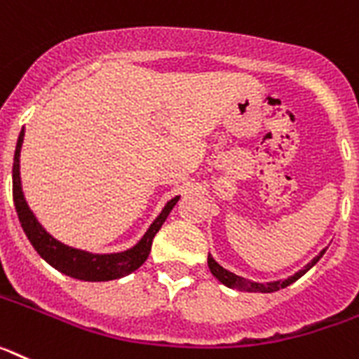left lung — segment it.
Segmentation results:
<instances>
[{
	"mask_svg": "<svg viewBox=\"0 0 359 359\" xmlns=\"http://www.w3.org/2000/svg\"><path fill=\"white\" fill-rule=\"evenodd\" d=\"M327 249L321 250L320 254H318L316 258H312L311 262L305 265V267L302 269V271H298L296 274L289 276V278H285V280H276V281H267V283H259V281H252V280H247V278H241V276L234 274V272L226 271V269H223L219 263L216 262V259L212 258V254H209V258H207V263H209V269L210 272H212V276L216 278L217 281H222L225 287H229V289H236V290H241V292H276V290L280 289H285V287H289L290 283H294L296 280H299L303 274L307 271H311L314 265H316L318 262H320V258L325 254Z\"/></svg>",
	"mask_w": 359,
	"mask_h": 359,
	"instance_id": "obj_1",
	"label": "left lung"
}]
</instances>
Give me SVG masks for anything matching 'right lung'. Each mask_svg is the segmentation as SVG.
I'll use <instances>...</instances> for the list:
<instances>
[{
	"label": "right lung",
	"instance_id": "right-lung-1",
	"mask_svg": "<svg viewBox=\"0 0 359 359\" xmlns=\"http://www.w3.org/2000/svg\"><path fill=\"white\" fill-rule=\"evenodd\" d=\"M23 137H25V128H21L20 137L16 143V152H14V165H12V194H14V205H16V212L20 217V223L25 231L27 238L36 249V252L41 256L45 262L60 271L61 274L70 276L74 280L81 281H110L118 280L128 276L136 269H140L149 258L150 247H152V240H154L156 232L161 229L170 210L174 209V205L177 203L180 196H174L172 200H168L161 212L158 214L154 222L150 223L145 234L142 236V240L137 241L134 247L121 252H109V254H96L88 252V250L74 249L69 245L57 241L54 236L48 234L43 229L41 223L38 222V217L34 216L30 210L29 203L23 194V187H21V176H20V156H21V145H23Z\"/></svg>",
	"mask_w": 359,
	"mask_h": 359
}]
</instances>
